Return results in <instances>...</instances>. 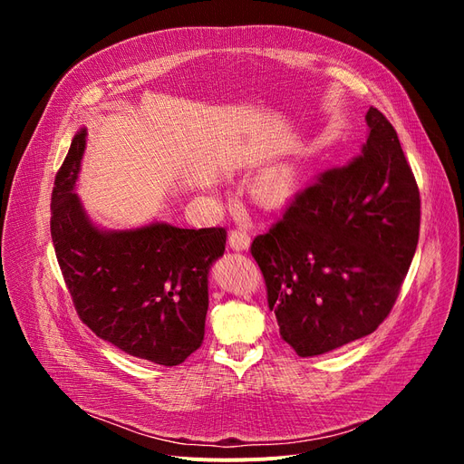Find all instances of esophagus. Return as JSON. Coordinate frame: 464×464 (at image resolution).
<instances>
[{
  "label": "esophagus",
  "mask_w": 464,
  "mask_h": 464,
  "mask_svg": "<svg viewBox=\"0 0 464 464\" xmlns=\"http://www.w3.org/2000/svg\"><path fill=\"white\" fill-rule=\"evenodd\" d=\"M249 236L247 232L244 230H232L230 236H228V246L234 249V251H247L249 249Z\"/></svg>",
  "instance_id": "34e87169"
}]
</instances>
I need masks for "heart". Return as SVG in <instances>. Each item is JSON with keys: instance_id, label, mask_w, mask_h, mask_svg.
<instances>
[{"instance_id": "heart-1", "label": "heart", "mask_w": 464, "mask_h": 464, "mask_svg": "<svg viewBox=\"0 0 464 464\" xmlns=\"http://www.w3.org/2000/svg\"><path fill=\"white\" fill-rule=\"evenodd\" d=\"M298 189V176L288 166H273L265 170L254 186L256 199L263 207H283L286 205Z\"/></svg>"}]
</instances>
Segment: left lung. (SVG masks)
<instances>
[{
	"mask_svg": "<svg viewBox=\"0 0 464 464\" xmlns=\"http://www.w3.org/2000/svg\"><path fill=\"white\" fill-rule=\"evenodd\" d=\"M362 154L321 174L251 244L280 336L302 358L373 333L409 273L420 193L397 131L377 108Z\"/></svg>",
	"mask_w": 464,
	"mask_h": 464,
	"instance_id": "left-lung-1",
	"label": "left lung"
}]
</instances>
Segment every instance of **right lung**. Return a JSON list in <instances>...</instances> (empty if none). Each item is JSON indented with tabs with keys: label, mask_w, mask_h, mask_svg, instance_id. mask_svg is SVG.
<instances>
[{
	"label": "right lung",
	"mask_w": 464,
	"mask_h": 464,
	"mask_svg": "<svg viewBox=\"0 0 464 464\" xmlns=\"http://www.w3.org/2000/svg\"><path fill=\"white\" fill-rule=\"evenodd\" d=\"M87 128L55 176L52 242L82 323L102 341L160 366H178L205 336L208 271L227 246L224 228L98 227L75 193Z\"/></svg>",
	"instance_id": "1"
}]
</instances>
